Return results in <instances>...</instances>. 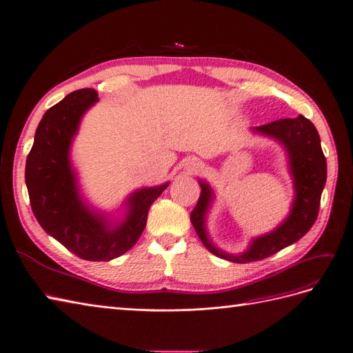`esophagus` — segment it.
<instances>
[{"label": "esophagus", "instance_id": "esophagus-1", "mask_svg": "<svg viewBox=\"0 0 353 353\" xmlns=\"http://www.w3.org/2000/svg\"><path fill=\"white\" fill-rule=\"evenodd\" d=\"M194 165H198V163H194Z\"/></svg>", "mask_w": 353, "mask_h": 353}]
</instances>
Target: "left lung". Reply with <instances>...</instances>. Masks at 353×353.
Masks as SVG:
<instances>
[{
	"label": "left lung",
	"mask_w": 353,
	"mask_h": 353,
	"mask_svg": "<svg viewBox=\"0 0 353 353\" xmlns=\"http://www.w3.org/2000/svg\"><path fill=\"white\" fill-rule=\"evenodd\" d=\"M254 130L275 138L285 147L294 179L295 201L290 216L276 230L254 239L244 253L228 254L216 249L206 234L205 219L214 193L210 185L202 180L199 181L202 190L199 201L190 214L192 224L208 250L234 263H249L266 259L305 236L317 219L321 192L327 177V164L321 150L319 132L312 122L303 114L295 119H279L257 126Z\"/></svg>",
	"instance_id": "1"
}]
</instances>
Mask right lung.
Here are the masks:
<instances>
[{"label": "right lung", "mask_w": 353, "mask_h": 353, "mask_svg": "<svg viewBox=\"0 0 353 353\" xmlns=\"http://www.w3.org/2000/svg\"><path fill=\"white\" fill-rule=\"evenodd\" d=\"M99 100L97 91L81 88L52 106L39 123L26 160V186L37 223L75 256L108 262L126 253L147 225L150 206L168 183L143 188L128 198L125 219L112 225L83 202L70 161V148L85 110Z\"/></svg>", "instance_id": "add662e5"}]
</instances>
